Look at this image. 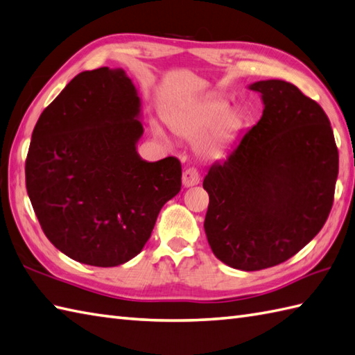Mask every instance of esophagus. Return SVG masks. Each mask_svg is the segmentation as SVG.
I'll use <instances>...</instances> for the list:
<instances>
[{
  "instance_id": "34e87169",
  "label": "esophagus",
  "mask_w": 355,
  "mask_h": 355,
  "mask_svg": "<svg viewBox=\"0 0 355 355\" xmlns=\"http://www.w3.org/2000/svg\"><path fill=\"white\" fill-rule=\"evenodd\" d=\"M200 182V175L196 168H187L182 175V184L184 187H194Z\"/></svg>"
}]
</instances>
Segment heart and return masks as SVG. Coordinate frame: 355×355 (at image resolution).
<instances>
[{
  "label": "heart",
  "instance_id": "obj_1",
  "mask_svg": "<svg viewBox=\"0 0 355 355\" xmlns=\"http://www.w3.org/2000/svg\"><path fill=\"white\" fill-rule=\"evenodd\" d=\"M167 121L176 135L187 139L198 137L196 152L208 159L225 156L244 128L241 111L231 107L225 97H207L179 105L167 112Z\"/></svg>",
  "mask_w": 355,
  "mask_h": 355
}]
</instances>
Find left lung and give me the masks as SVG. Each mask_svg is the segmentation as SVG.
Segmentation results:
<instances>
[{
  "mask_svg": "<svg viewBox=\"0 0 355 355\" xmlns=\"http://www.w3.org/2000/svg\"><path fill=\"white\" fill-rule=\"evenodd\" d=\"M263 115L227 159L203 179L209 194L205 232L234 269L287 261L325 225L334 200L338 152L316 101L284 80H259Z\"/></svg>",
  "mask_w": 355,
  "mask_h": 355,
  "instance_id": "obj_1",
  "label": "left lung"
}]
</instances>
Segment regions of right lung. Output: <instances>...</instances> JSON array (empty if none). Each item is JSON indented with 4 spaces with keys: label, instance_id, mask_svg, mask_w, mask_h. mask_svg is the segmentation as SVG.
I'll use <instances>...</instances> for the list:
<instances>
[{
    "label": "right lung",
    "instance_id": "1",
    "mask_svg": "<svg viewBox=\"0 0 355 355\" xmlns=\"http://www.w3.org/2000/svg\"><path fill=\"white\" fill-rule=\"evenodd\" d=\"M141 98L121 68L83 71L44 109L31 133L26 187L44 234L74 261L128 263L180 191L176 157L137 152Z\"/></svg>",
    "mask_w": 355,
    "mask_h": 355
}]
</instances>
